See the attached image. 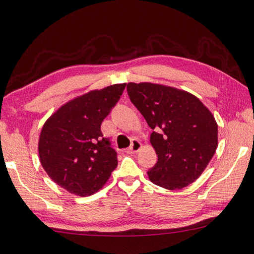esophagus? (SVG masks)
I'll return each instance as SVG.
<instances>
[{
	"label": "esophagus",
	"mask_w": 254,
	"mask_h": 254,
	"mask_svg": "<svg viewBox=\"0 0 254 254\" xmlns=\"http://www.w3.org/2000/svg\"><path fill=\"white\" fill-rule=\"evenodd\" d=\"M141 147H142V144H141V143H140L139 141H137V140H132L131 146L128 147V149H127L126 152H127V153H128V154L135 153V152L139 151V150L141 149Z\"/></svg>",
	"instance_id": "34e87169"
}]
</instances>
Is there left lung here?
<instances>
[{
	"label": "left lung",
	"mask_w": 254,
	"mask_h": 254,
	"mask_svg": "<svg viewBox=\"0 0 254 254\" xmlns=\"http://www.w3.org/2000/svg\"><path fill=\"white\" fill-rule=\"evenodd\" d=\"M128 98L153 130L158 162L147 171L156 186L179 190L194 182L218 147V124L201 101L186 91L153 83H127Z\"/></svg>",
	"instance_id": "obj_1"
}]
</instances>
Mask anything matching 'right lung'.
<instances>
[{
	"label": "right lung",
	"mask_w": 254,
	"mask_h": 254,
	"mask_svg": "<svg viewBox=\"0 0 254 254\" xmlns=\"http://www.w3.org/2000/svg\"><path fill=\"white\" fill-rule=\"evenodd\" d=\"M127 83L94 90L62 105L44 123L39 140L45 172L80 196L98 192L118 165V153L101 124L121 98Z\"/></svg>",
	"instance_id": "1"
}]
</instances>
